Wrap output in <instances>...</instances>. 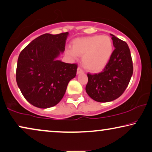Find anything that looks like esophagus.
Segmentation results:
<instances>
[{
    "label": "esophagus",
    "instance_id": "obj_1",
    "mask_svg": "<svg viewBox=\"0 0 152 152\" xmlns=\"http://www.w3.org/2000/svg\"><path fill=\"white\" fill-rule=\"evenodd\" d=\"M82 72H84L83 70H82V69L80 67H78L77 70V74H80V73H82Z\"/></svg>",
    "mask_w": 152,
    "mask_h": 152
}]
</instances>
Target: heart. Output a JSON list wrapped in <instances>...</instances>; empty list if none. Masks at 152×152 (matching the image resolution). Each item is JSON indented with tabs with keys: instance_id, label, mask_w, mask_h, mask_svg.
<instances>
[{
	"instance_id": "heart-1",
	"label": "heart",
	"mask_w": 152,
	"mask_h": 152,
	"mask_svg": "<svg viewBox=\"0 0 152 152\" xmlns=\"http://www.w3.org/2000/svg\"><path fill=\"white\" fill-rule=\"evenodd\" d=\"M113 50L111 38L106 35L77 38L72 42V50L68 54L72 58L82 56V64L88 71L97 72L105 68Z\"/></svg>"
}]
</instances>
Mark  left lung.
I'll list each match as a JSON object with an SVG mask.
<instances>
[{
	"label": "left lung",
	"mask_w": 152,
	"mask_h": 152,
	"mask_svg": "<svg viewBox=\"0 0 152 152\" xmlns=\"http://www.w3.org/2000/svg\"><path fill=\"white\" fill-rule=\"evenodd\" d=\"M115 47L109 61L102 72L88 73L86 91L97 102L112 101L121 96L129 85L133 66L127 43L111 34Z\"/></svg>",
	"instance_id": "left-lung-1"
}]
</instances>
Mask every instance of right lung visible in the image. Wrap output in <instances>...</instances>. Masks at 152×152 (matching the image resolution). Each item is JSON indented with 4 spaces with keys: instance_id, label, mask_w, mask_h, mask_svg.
Masks as SVG:
<instances>
[{
    "instance_id": "right-lung-1",
    "label": "right lung",
    "mask_w": 152,
    "mask_h": 152,
    "mask_svg": "<svg viewBox=\"0 0 152 152\" xmlns=\"http://www.w3.org/2000/svg\"><path fill=\"white\" fill-rule=\"evenodd\" d=\"M68 33H45L27 45L17 61L16 80L23 97L35 107L49 108L64 97L77 65L57 60L65 50Z\"/></svg>"
}]
</instances>
